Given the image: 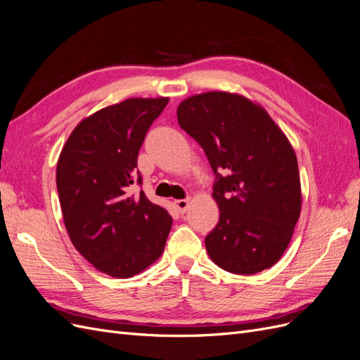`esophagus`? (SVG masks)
Returning <instances> with one entry per match:
<instances>
[{
	"label": "esophagus",
	"mask_w": 360,
	"mask_h": 360,
	"mask_svg": "<svg viewBox=\"0 0 360 360\" xmlns=\"http://www.w3.org/2000/svg\"><path fill=\"white\" fill-rule=\"evenodd\" d=\"M189 198H186V200H177L176 201V207H177V209H179V212L180 213H184V212H186L188 210V207H189Z\"/></svg>",
	"instance_id": "esophagus-1"
}]
</instances>
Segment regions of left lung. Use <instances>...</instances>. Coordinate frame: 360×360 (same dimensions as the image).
Returning a JSON list of instances; mask_svg holds the SVG:
<instances>
[{
	"instance_id": "obj_1",
	"label": "left lung",
	"mask_w": 360,
	"mask_h": 360,
	"mask_svg": "<svg viewBox=\"0 0 360 360\" xmlns=\"http://www.w3.org/2000/svg\"><path fill=\"white\" fill-rule=\"evenodd\" d=\"M180 127L204 150L219 222L205 237L216 266L254 275L278 263L296 226L302 192L296 153L259 105L209 91L177 108Z\"/></svg>"
}]
</instances>
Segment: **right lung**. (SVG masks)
I'll return each mask as SVG.
<instances>
[{
    "mask_svg": "<svg viewBox=\"0 0 360 360\" xmlns=\"http://www.w3.org/2000/svg\"><path fill=\"white\" fill-rule=\"evenodd\" d=\"M127 99L75 127L57 163L63 219L73 246L97 270L132 278L162 255L172 217L146 193L138 153L147 130L168 103Z\"/></svg>",
    "mask_w": 360,
    "mask_h": 360,
    "instance_id": "add662e5",
    "label": "right lung"
}]
</instances>
